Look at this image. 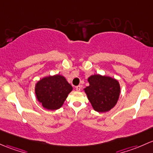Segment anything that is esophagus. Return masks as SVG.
I'll return each mask as SVG.
<instances>
[{"instance_id": "34e87169", "label": "esophagus", "mask_w": 153, "mask_h": 153, "mask_svg": "<svg viewBox=\"0 0 153 153\" xmlns=\"http://www.w3.org/2000/svg\"><path fill=\"white\" fill-rule=\"evenodd\" d=\"M81 88H82V86L81 85H78V86H76V90L77 91H80Z\"/></svg>"}]
</instances>
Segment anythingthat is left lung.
Instances as JSON below:
<instances>
[{
  "instance_id": "obj_1",
  "label": "left lung",
  "mask_w": 153,
  "mask_h": 153,
  "mask_svg": "<svg viewBox=\"0 0 153 153\" xmlns=\"http://www.w3.org/2000/svg\"><path fill=\"white\" fill-rule=\"evenodd\" d=\"M88 80L90 85L85 91L94 109L100 113L112 109L117 103L120 94L117 80L99 74L92 75Z\"/></svg>"
}]
</instances>
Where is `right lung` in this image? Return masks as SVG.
Listing matches in <instances>:
<instances>
[{
  "mask_svg": "<svg viewBox=\"0 0 153 153\" xmlns=\"http://www.w3.org/2000/svg\"><path fill=\"white\" fill-rule=\"evenodd\" d=\"M72 89L65 77L56 75L40 80L35 86V94L43 108L53 111L62 107Z\"/></svg>",
  "mask_w": 153,
  "mask_h": 153,
  "instance_id": "right-lung-1",
  "label": "right lung"
}]
</instances>
